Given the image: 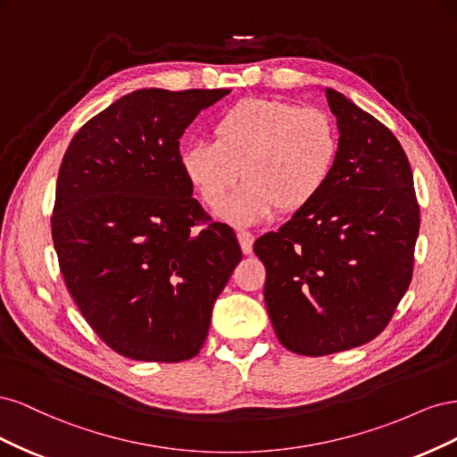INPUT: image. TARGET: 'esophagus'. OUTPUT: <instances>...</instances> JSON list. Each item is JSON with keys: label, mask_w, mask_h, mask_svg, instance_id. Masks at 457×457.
<instances>
[{"label": "esophagus", "mask_w": 457, "mask_h": 457, "mask_svg": "<svg viewBox=\"0 0 457 457\" xmlns=\"http://www.w3.org/2000/svg\"><path fill=\"white\" fill-rule=\"evenodd\" d=\"M253 240H255V237H253L252 232H247V230H240L238 232V242H240V247H242L244 253H252Z\"/></svg>", "instance_id": "1"}]
</instances>
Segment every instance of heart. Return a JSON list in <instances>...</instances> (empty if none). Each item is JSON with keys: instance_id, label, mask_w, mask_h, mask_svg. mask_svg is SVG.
Returning <instances> with one entry per match:
<instances>
[{"instance_id": "obj_1", "label": "heart", "mask_w": 457, "mask_h": 457, "mask_svg": "<svg viewBox=\"0 0 457 457\" xmlns=\"http://www.w3.org/2000/svg\"><path fill=\"white\" fill-rule=\"evenodd\" d=\"M212 141L187 145L179 165L204 205L219 207L240 176L246 183L219 210L237 225L311 205L339 158V128L318 106L247 99L220 112Z\"/></svg>"}]
</instances>
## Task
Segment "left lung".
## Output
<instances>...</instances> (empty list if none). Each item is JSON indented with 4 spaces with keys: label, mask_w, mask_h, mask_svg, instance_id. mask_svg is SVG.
<instances>
[{
    "label": "left lung",
    "mask_w": 457,
    "mask_h": 457,
    "mask_svg": "<svg viewBox=\"0 0 457 457\" xmlns=\"http://www.w3.org/2000/svg\"><path fill=\"white\" fill-rule=\"evenodd\" d=\"M339 128L328 187L276 232L255 240L265 305L287 351L326 356L378 337L413 274L420 204L395 133L326 87Z\"/></svg>",
    "instance_id": "8db88e82"
}]
</instances>
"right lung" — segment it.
<instances>
[{"label":"right lung","instance_id":"add662e5","mask_svg":"<svg viewBox=\"0 0 457 457\" xmlns=\"http://www.w3.org/2000/svg\"><path fill=\"white\" fill-rule=\"evenodd\" d=\"M228 89H139L81 126L59 170L51 237L87 324L131 361L183 362L242 259L192 198L179 139Z\"/></svg>","mask_w":457,"mask_h":457}]
</instances>
